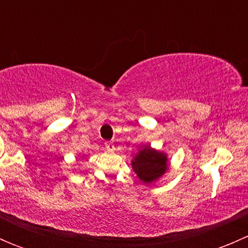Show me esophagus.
Wrapping results in <instances>:
<instances>
[{
	"mask_svg": "<svg viewBox=\"0 0 248 248\" xmlns=\"http://www.w3.org/2000/svg\"><path fill=\"white\" fill-rule=\"evenodd\" d=\"M106 147H107V150H109V151H114V150H115L114 142H112V141H107L106 142Z\"/></svg>",
	"mask_w": 248,
	"mask_h": 248,
	"instance_id": "esophagus-1",
	"label": "esophagus"
}]
</instances>
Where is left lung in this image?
I'll use <instances>...</instances> for the list:
<instances>
[{
	"instance_id": "left-lung-1",
	"label": "left lung",
	"mask_w": 248,
	"mask_h": 248,
	"mask_svg": "<svg viewBox=\"0 0 248 248\" xmlns=\"http://www.w3.org/2000/svg\"><path fill=\"white\" fill-rule=\"evenodd\" d=\"M168 159L163 152L151 149L150 145H145L132 161V167L136 174L145 184L155 181L168 169Z\"/></svg>"
}]
</instances>
